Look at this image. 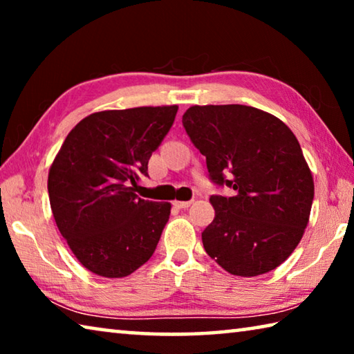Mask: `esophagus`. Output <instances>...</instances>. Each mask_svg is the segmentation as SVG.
I'll return each mask as SVG.
<instances>
[{
  "mask_svg": "<svg viewBox=\"0 0 354 354\" xmlns=\"http://www.w3.org/2000/svg\"><path fill=\"white\" fill-rule=\"evenodd\" d=\"M173 205H175L179 209H185V207H189L192 205V201H175Z\"/></svg>",
  "mask_w": 354,
  "mask_h": 354,
  "instance_id": "obj_1",
  "label": "esophagus"
}]
</instances>
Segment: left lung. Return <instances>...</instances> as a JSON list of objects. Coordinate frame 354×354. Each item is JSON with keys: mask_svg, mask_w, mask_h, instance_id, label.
Returning <instances> with one entry per match:
<instances>
[{"mask_svg": "<svg viewBox=\"0 0 354 354\" xmlns=\"http://www.w3.org/2000/svg\"><path fill=\"white\" fill-rule=\"evenodd\" d=\"M183 127L206 156L209 179L232 196L211 195L203 247L226 272L257 277L281 266L303 237L314 181L292 131L272 113L243 104L192 106Z\"/></svg>", "mask_w": 354, "mask_h": 354, "instance_id": "left-lung-1", "label": "left lung"}]
</instances>
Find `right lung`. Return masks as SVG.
I'll return each instance as SVG.
<instances>
[{
  "label": "right lung",
  "instance_id": "right-lung-1",
  "mask_svg": "<svg viewBox=\"0 0 354 354\" xmlns=\"http://www.w3.org/2000/svg\"><path fill=\"white\" fill-rule=\"evenodd\" d=\"M176 112L178 106L97 112L62 143L48 175L51 211L76 259L92 273L128 277L158 247L170 203L134 192Z\"/></svg>",
  "mask_w": 354,
  "mask_h": 354
}]
</instances>
